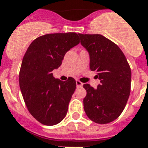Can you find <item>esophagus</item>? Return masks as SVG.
I'll use <instances>...</instances> for the list:
<instances>
[{"mask_svg": "<svg viewBox=\"0 0 148 148\" xmlns=\"http://www.w3.org/2000/svg\"><path fill=\"white\" fill-rule=\"evenodd\" d=\"M76 84H77V87H81L82 86H83V83L79 81V80H77V81H76Z\"/></svg>", "mask_w": 148, "mask_h": 148, "instance_id": "1", "label": "esophagus"}]
</instances>
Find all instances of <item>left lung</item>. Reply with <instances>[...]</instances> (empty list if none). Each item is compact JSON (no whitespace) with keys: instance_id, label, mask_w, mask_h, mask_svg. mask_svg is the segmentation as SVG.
<instances>
[{"instance_id":"1","label":"left lung","mask_w":148,"mask_h":148,"mask_svg":"<svg viewBox=\"0 0 148 148\" xmlns=\"http://www.w3.org/2000/svg\"><path fill=\"white\" fill-rule=\"evenodd\" d=\"M80 43L88 51L90 69L95 71L101 83L95 89L84 84L85 112L97 124H108L118 119L130 94L131 69L121 50L100 34H81Z\"/></svg>"}]
</instances>
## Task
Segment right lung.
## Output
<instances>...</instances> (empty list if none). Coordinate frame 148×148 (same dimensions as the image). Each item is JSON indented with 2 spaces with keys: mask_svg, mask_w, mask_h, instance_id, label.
Returning <instances> with one entry per match:
<instances>
[{
  "mask_svg": "<svg viewBox=\"0 0 148 148\" xmlns=\"http://www.w3.org/2000/svg\"><path fill=\"white\" fill-rule=\"evenodd\" d=\"M79 43L76 33H50L38 37L28 47L20 71L19 85L29 113L41 124L53 126L63 120L76 89V81L55 79L68 51Z\"/></svg>",
  "mask_w": 148,
  "mask_h": 148,
  "instance_id": "obj_1",
  "label": "right lung"
}]
</instances>
